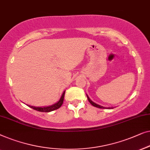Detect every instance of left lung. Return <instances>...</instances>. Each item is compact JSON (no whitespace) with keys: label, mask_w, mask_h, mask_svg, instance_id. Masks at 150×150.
Listing matches in <instances>:
<instances>
[{"label":"left lung","mask_w":150,"mask_h":150,"mask_svg":"<svg viewBox=\"0 0 150 150\" xmlns=\"http://www.w3.org/2000/svg\"><path fill=\"white\" fill-rule=\"evenodd\" d=\"M86 96H87L88 100V101H89V102H90V104H91L92 105H93L94 107H98V108H100V109H106V108H107V107H103V106H101V105H98V104H96V103H94L93 101H92V100H90V98H89V96H88V94H86ZM110 108H113V107H108V109H110Z\"/></svg>","instance_id":"obj_1"}]
</instances>
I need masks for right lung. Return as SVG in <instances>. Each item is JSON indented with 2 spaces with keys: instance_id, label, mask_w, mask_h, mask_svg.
Masks as SVG:
<instances>
[{
  "instance_id": "add662e5",
  "label": "right lung",
  "mask_w": 150,
  "mask_h": 150,
  "mask_svg": "<svg viewBox=\"0 0 150 150\" xmlns=\"http://www.w3.org/2000/svg\"><path fill=\"white\" fill-rule=\"evenodd\" d=\"M64 94L65 91L63 92V93L61 96L60 100H59L58 102L53 104L52 105H50V106L47 107H34V106H30V105H28V107H31V108L35 109V110H37L38 111H40V112H50V111H52L54 110H56V109H58L60 108V107L62 106L63 100H64Z\"/></svg>"
}]
</instances>
